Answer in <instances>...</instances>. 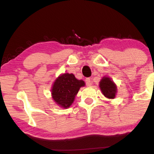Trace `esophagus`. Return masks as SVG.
Segmentation results:
<instances>
[{"mask_svg": "<svg viewBox=\"0 0 154 154\" xmlns=\"http://www.w3.org/2000/svg\"><path fill=\"white\" fill-rule=\"evenodd\" d=\"M85 83L88 86H91V81L90 78H86L85 79Z\"/></svg>", "mask_w": 154, "mask_h": 154, "instance_id": "esophagus-1", "label": "esophagus"}]
</instances>
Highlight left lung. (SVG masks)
Returning <instances> with one entry per match:
<instances>
[{
  "instance_id": "left-lung-1",
  "label": "left lung",
  "mask_w": 154,
  "mask_h": 154,
  "mask_svg": "<svg viewBox=\"0 0 154 154\" xmlns=\"http://www.w3.org/2000/svg\"><path fill=\"white\" fill-rule=\"evenodd\" d=\"M100 88L104 96L108 98H114L116 95V87L109 77H104L100 82Z\"/></svg>"
}]
</instances>
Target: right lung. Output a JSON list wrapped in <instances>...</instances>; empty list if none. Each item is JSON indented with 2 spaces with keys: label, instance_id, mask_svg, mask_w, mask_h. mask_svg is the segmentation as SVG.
Segmentation results:
<instances>
[{
  "label": "right lung",
  "instance_id": "right-lung-1",
  "mask_svg": "<svg viewBox=\"0 0 154 154\" xmlns=\"http://www.w3.org/2000/svg\"><path fill=\"white\" fill-rule=\"evenodd\" d=\"M84 85V81L76 79L73 74H63L56 79L53 85V99L60 106L66 109L73 103L79 88Z\"/></svg>",
  "mask_w": 154,
  "mask_h": 154
}]
</instances>
